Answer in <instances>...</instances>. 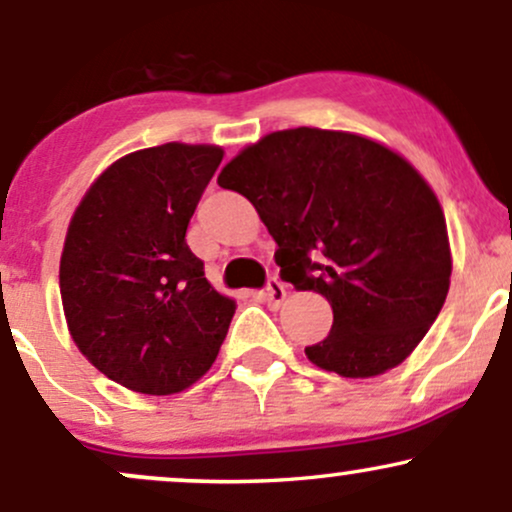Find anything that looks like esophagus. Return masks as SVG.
<instances>
[{
  "label": "esophagus",
  "mask_w": 512,
  "mask_h": 512,
  "mask_svg": "<svg viewBox=\"0 0 512 512\" xmlns=\"http://www.w3.org/2000/svg\"><path fill=\"white\" fill-rule=\"evenodd\" d=\"M262 301L269 303V305H281L286 298V286L281 284L279 279H269L267 286H264V291L260 293Z\"/></svg>",
  "instance_id": "34e87169"
}]
</instances>
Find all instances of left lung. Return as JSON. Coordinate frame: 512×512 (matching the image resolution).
<instances>
[{"mask_svg": "<svg viewBox=\"0 0 512 512\" xmlns=\"http://www.w3.org/2000/svg\"><path fill=\"white\" fill-rule=\"evenodd\" d=\"M216 182L257 209L281 279L332 305L327 339L305 346L317 368L375 378L431 330L450 289L448 226L424 175L390 146L281 129L245 146Z\"/></svg>", "mask_w": 512, "mask_h": 512, "instance_id": "obj_1", "label": "left lung"}]
</instances>
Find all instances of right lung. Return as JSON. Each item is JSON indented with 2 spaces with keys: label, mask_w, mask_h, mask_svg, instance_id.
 Masks as SVG:
<instances>
[{
  "label": "right lung",
  "mask_w": 512,
  "mask_h": 512,
  "mask_svg": "<svg viewBox=\"0 0 512 512\" xmlns=\"http://www.w3.org/2000/svg\"><path fill=\"white\" fill-rule=\"evenodd\" d=\"M221 158V146L180 142L117 158L69 221L60 260L69 334L88 363L132 392L163 397L195 385L236 313L185 240Z\"/></svg>",
  "instance_id": "right-lung-1"
}]
</instances>
